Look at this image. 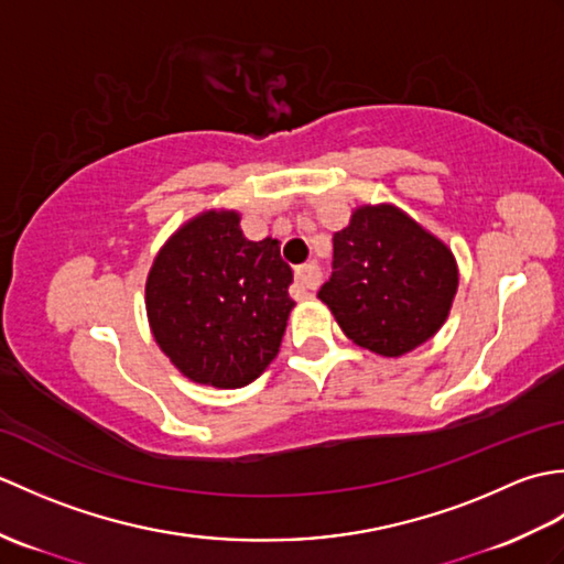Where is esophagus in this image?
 Masks as SVG:
<instances>
[{
	"label": "esophagus",
	"instance_id": "1",
	"mask_svg": "<svg viewBox=\"0 0 564 564\" xmlns=\"http://www.w3.org/2000/svg\"><path fill=\"white\" fill-rule=\"evenodd\" d=\"M319 283H322V271L317 263H305V267L295 271V285L305 295H313L319 289Z\"/></svg>",
	"mask_w": 564,
	"mask_h": 564
}]
</instances>
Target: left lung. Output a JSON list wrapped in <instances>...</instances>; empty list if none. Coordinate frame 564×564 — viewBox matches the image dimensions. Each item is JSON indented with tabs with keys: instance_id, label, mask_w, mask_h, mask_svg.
<instances>
[{
	"instance_id": "obj_1",
	"label": "left lung",
	"mask_w": 564,
	"mask_h": 564,
	"mask_svg": "<svg viewBox=\"0 0 564 564\" xmlns=\"http://www.w3.org/2000/svg\"><path fill=\"white\" fill-rule=\"evenodd\" d=\"M332 269L317 297L346 337L388 358L434 337L458 291L453 251L390 203L354 210Z\"/></svg>"
}]
</instances>
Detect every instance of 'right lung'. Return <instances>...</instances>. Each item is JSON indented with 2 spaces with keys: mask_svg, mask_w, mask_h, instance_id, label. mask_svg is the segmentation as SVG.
I'll use <instances>...</instances> for the list:
<instances>
[{
  "mask_svg": "<svg viewBox=\"0 0 564 564\" xmlns=\"http://www.w3.org/2000/svg\"><path fill=\"white\" fill-rule=\"evenodd\" d=\"M291 283L279 239L251 242L235 210L200 213L166 239L148 273L154 341L188 380L245 388L279 354Z\"/></svg>",
  "mask_w": 564,
  "mask_h": 564,
  "instance_id": "1",
  "label": "right lung"
}]
</instances>
